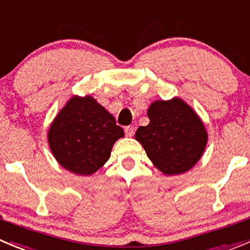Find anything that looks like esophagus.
Instances as JSON below:
<instances>
[{
	"instance_id": "1",
	"label": "esophagus",
	"mask_w": 250,
	"mask_h": 250,
	"mask_svg": "<svg viewBox=\"0 0 250 250\" xmlns=\"http://www.w3.org/2000/svg\"><path fill=\"white\" fill-rule=\"evenodd\" d=\"M125 135L130 138V137H133V135H134V128H133V127H125Z\"/></svg>"
}]
</instances>
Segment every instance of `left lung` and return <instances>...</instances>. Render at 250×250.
I'll use <instances>...</instances> for the list:
<instances>
[{
	"label": "left lung",
	"instance_id": "1",
	"mask_svg": "<svg viewBox=\"0 0 250 250\" xmlns=\"http://www.w3.org/2000/svg\"><path fill=\"white\" fill-rule=\"evenodd\" d=\"M150 123L139 127L135 139L154 166L166 176L189 171L200 160L208 132L198 113L182 99L156 100L147 108Z\"/></svg>",
	"mask_w": 250,
	"mask_h": 250
}]
</instances>
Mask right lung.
Segmentation results:
<instances>
[{"label": "right lung", "instance_id": "add662e5", "mask_svg": "<svg viewBox=\"0 0 250 250\" xmlns=\"http://www.w3.org/2000/svg\"><path fill=\"white\" fill-rule=\"evenodd\" d=\"M125 132L93 96L74 95L51 123L47 140L58 164L72 173L90 176L106 164Z\"/></svg>", "mask_w": 250, "mask_h": 250}]
</instances>
